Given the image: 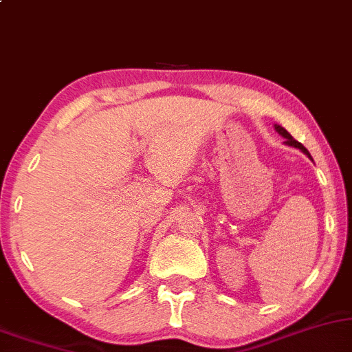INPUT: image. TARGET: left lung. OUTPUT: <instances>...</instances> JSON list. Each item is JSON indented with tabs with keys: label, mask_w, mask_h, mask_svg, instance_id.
I'll return each mask as SVG.
<instances>
[{
	"label": "left lung",
	"mask_w": 352,
	"mask_h": 352,
	"mask_svg": "<svg viewBox=\"0 0 352 352\" xmlns=\"http://www.w3.org/2000/svg\"><path fill=\"white\" fill-rule=\"evenodd\" d=\"M275 131H277V133L280 134L283 139H285V144H287V146H290V147H295V149H300V151L303 152L305 155H308V159L313 160V159H311V155H310V152H308L307 149H305V146H303V144H300L298 141H295V139L292 138V135H290L289 131H287V129H283L282 126H278V124H275Z\"/></svg>",
	"instance_id": "1"
}]
</instances>
